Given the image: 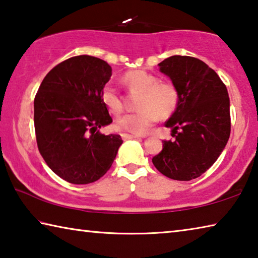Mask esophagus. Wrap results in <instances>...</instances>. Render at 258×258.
Here are the masks:
<instances>
[{"label":"esophagus","instance_id":"esophagus-1","mask_svg":"<svg viewBox=\"0 0 258 258\" xmlns=\"http://www.w3.org/2000/svg\"><path fill=\"white\" fill-rule=\"evenodd\" d=\"M121 138H123L124 140H133V139H137L138 137H135V135H132V134L123 133V134H121Z\"/></svg>","mask_w":258,"mask_h":258}]
</instances>
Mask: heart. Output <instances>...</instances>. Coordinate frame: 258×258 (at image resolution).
Masks as SVG:
<instances>
[{"label":"heart","mask_w":258,"mask_h":258,"mask_svg":"<svg viewBox=\"0 0 258 258\" xmlns=\"http://www.w3.org/2000/svg\"><path fill=\"white\" fill-rule=\"evenodd\" d=\"M121 82L131 95H138L135 107L139 110L124 116L117 121L120 130L135 135H146L157 120L167 118L176 110L180 93L176 85L168 81H159L154 74L146 71H131L124 74ZM101 100L112 115L118 116L125 109L124 98L111 84L102 89Z\"/></svg>","instance_id":"1"}]
</instances>
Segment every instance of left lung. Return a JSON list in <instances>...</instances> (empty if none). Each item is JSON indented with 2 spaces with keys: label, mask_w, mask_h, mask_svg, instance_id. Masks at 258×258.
I'll return each instance as SVG.
<instances>
[{
  "label": "left lung",
  "mask_w": 258,
  "mask_h": 258,
  "mask_svg": "<svg viewBox=\"0 0 258 258\" xmlns=\"http://www.w3.org/2000/svg\"><path fill=\"white\" fill-rule=\"evenodd\" d=\"M158 66L176 85L180 101L165 123L175 140L163 141V150L152 163L172 180H194L215 163L228 143V90L212 68L194 56L172 55Z\"/></svg>",
  "instance_id": "obj_1"
}]
</instances>
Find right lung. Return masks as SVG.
<instances>
[{"mask_svg":"<svg viewBox=\"0 0 258 258\" xmlns=\"http://www.w3.org/2000/svg\"><path fill=\"white\" fill-rule=\"evenodd\" d=\"M111 67L92 55H76L47 73L34 99V125L47 166L73 184L98 181L111 167L120 135L99 128L112 118L101 100Z\"/></svg>","mask_w":258,"mask_h":258,"instance_id":"right-lung-1","label":"right lung"}]
</instances>
